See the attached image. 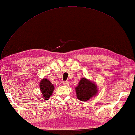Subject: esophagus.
<instances>
[{"label": "esophagus", "mask_w": 135, "mask_h": 135, "mask_svg": "<svg viewBox=\"0 0 135 135\" xmlns=\"http://www.w3.org/2000/svg\"><path fill=\"white\" fill-rule=\"evenodd\" d=\"M62 83H63V85H65V86H68V85H70L69 81H64Z\"/></svg>", "instance_id": "1"}]
</instances>
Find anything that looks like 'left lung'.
Segmentation results:
<instances>
[{
  "mask_svg": "<svg viewBox=\"0 0 135 135\" xmlns=\"http://www.w3.org/2000/svg\"><path fill=\"white\" fill-rule=\"evenodd\" d=\"M75 90L77 98L82 102H87L92 97H95L99 90L96 82L86 78L81 79Z\"/></svg>",
  "mask_w": 135,
  "mask_h": 135,
  "instance_id": "8db88e82",
  "label": "left lung"
}]
</instances>
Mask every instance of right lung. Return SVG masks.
<instances>
[{"mask_svg":"<svg viewBox=\"0 0 135 135\" xmlns=\"http://www.w3.org/2000/svg\"><path fill=\"white\" fill-rule=\"evenodd\" d=\"M39 88L41 91L42 99L44 100H47L50 98L54 89V86L50 81L44 78L39 83Z\"/></svg>","mask_w":135,"mask_h":135,"instance_id":"right-lung-1","label":"right lung"}]
</instances>
